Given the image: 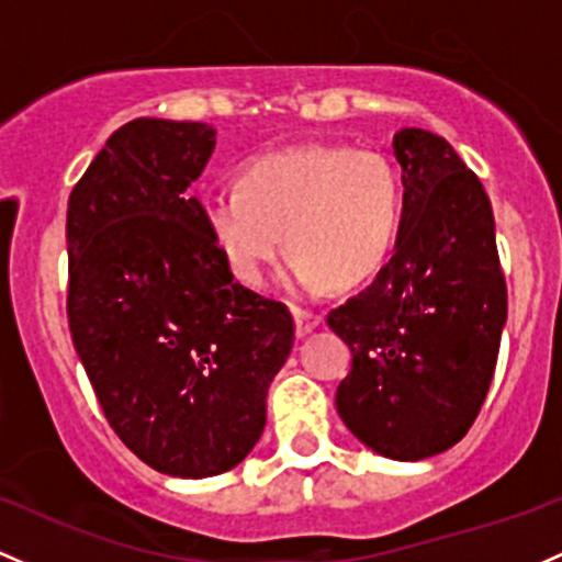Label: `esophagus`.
I'll return each mask as SVG.
<instances>
[{
  "instance_id": "34e87169",
  "label": "esophagus",
  "mask_w": 562,
  "mask_h": 562,
  "mask_svg": "<svg viewBox=\"0 0 562 562\" xmlns=\"http://www.w3.org/2000/svg\"><path fill=\"white\" fill-rule=\"evenodd\" d=\"M293 319H295V333L299 336H306L319 325V314L306 312V310H293Z\"/></svg>"
}]
</instances>
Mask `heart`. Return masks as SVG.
Listing matches in <instances>:
<instances>
[{
    "label": "heart",
    "mask_w": 562,
    "mask_h": 562,
    "mask_svg": "<svg viewBox=\"0 0 562 562\" xmlns=\"http://www.w3.org/2000/svg\"><path fill=\"white\" fill-rule=\"evenodd\" d=\"M403 205V178L386 154L301 144L250 159L237 189L202 200V224L237 282L261 288L288 245L291 282L314 295L384 267Z\"/></svg>",
    "instance_id": "heart-1"
}]
</instances>
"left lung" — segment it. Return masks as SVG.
<instances>
[{
	"label": "left lung",
	"mask_w": 562,
	"mask_h": 562,
	"mask_svg": "<svg viewBox=\"0 0 562 562\" xmlns=\"http://www.w3.org/2000/svg\"><path fill=\"white\" fill-rule=\"evenodd\" d=\"M405 205L390 263L328 314L351 349L336 408L375 453L418 461L470 431L488 394L507 282L491 200L446 138L394 135Z\"/></svg>",
	"instance_id": "1"
}]
</instances>
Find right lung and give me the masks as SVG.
<instances>
[{"mask_svg": "<svg viewBox=\"0 0 562 562\" xmlns=\"http://www.w3.org/2000/svg\"><path fill=\"white\" fill-rule=\"evenodd\" d=\"M213 146L205 122H127L66 213L74 347L116 437L172 477L252 451L295 336L285 304L234 282L189 194Z\"/></svg>", "mask_w": 562, "mask_h": 562, "instance_id": "add662e5", "label": "right lung"}]
</instances>
